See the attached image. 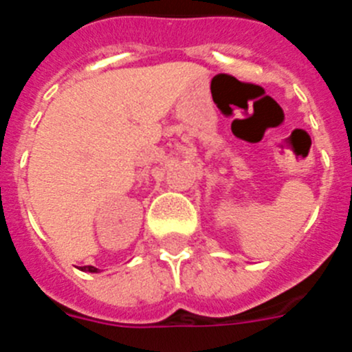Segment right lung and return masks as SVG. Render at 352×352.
<instances>
[{"label": "right lung", "mask_w": 352, "mask_h": 352, "mask_svg": "<svg viewBox=\"0 0 352 352\" xmlns=\"http://www.w3.org/2000/svg\"><path fill=\"white\" fill-rule=\"evenodd\" d=\"M80 272H89V273H98L100 272V270L98 268H95V266H80Z\"/></svg>", "instance_id": "add662e5"}]
</instances>
